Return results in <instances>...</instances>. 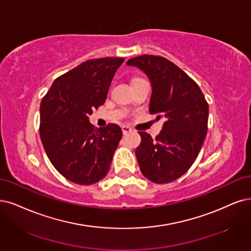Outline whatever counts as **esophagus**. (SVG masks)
<instances>
[{"label": "esophagus", "instance_id": "34e87169", "mask_svg": "<svg viewBox=\"0 0 251 251\" xmlns=\"http://www.w3.org/2000/svg\"><path fill=\"white\" fill-rule=\"evenodd\" d=\"M122 131H123V134H127L129 132H131L132 129L129 127V126H127V125H123L122 126Z\"/></svg>", "mask_w": 251, "mask_h": 251}]
</instances>
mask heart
I'll use <instances>...</instances> for the list:
<instances>
[{
	"label": "heart",
	"mask_w": 251,
	"mask_h": 251,
	"mask_svg": "<svg viewBox=\"0 0 251 251\" xmlns=\"http://www.w3.org/2000/svg\"><path fill=\"white\" fill-rule=\"evenodd\" d=\"M135 79H138V78H135ZM133 80H134V79H133Z\"/></svg>",
	"instance_id": "b5f03b06"
}]
</instances>
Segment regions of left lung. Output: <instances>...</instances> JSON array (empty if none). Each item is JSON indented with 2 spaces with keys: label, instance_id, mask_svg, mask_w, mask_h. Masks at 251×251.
Returning <instances> with one entry per match:
<instances>
[{
  "label": "left lung",
  "instance_id": "left-lung-1",
  "mask_svg": "<svg viewBox=\"0 0 251 251\" xmlns=\"http://www.w3.org/2000/svg\"><path fill=\"white\" fill-rule=\"evenodd\" d=\"M142 69L152 83L149 111L165 122L156 138L140 133L135 150L141 172L151 182L171 183L196 161L208 130V102L188 74L160 55L143 54L126 63Z\"/></svg>",
  "mask_w": 251,
  "mask_h": 251
}]
</instances>
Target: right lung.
Masks as SVG:
<instances>
[{"mask_svg": "<svg viewBox=\"0 0 251 251\" xmlns=\"http://www.w3.org/2000/svg\"><path fill=\"white\" fill-rule=\"evenodd\" d=\"M123 58L92 59L55 79L41 100L39 133L51 164L79 185L103 179L122 138L119 125L95 129L89 116L105 102Z\"/></svg>", "mask_w": 251, "mask_h": 251, "instance_id": "obj_1", "label": "right lung"}]
</instances>
